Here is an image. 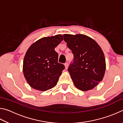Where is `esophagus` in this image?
Instances as JSON below:
<instances>
[{"mask_svg":"<svg viewBox=\"0 0 123 123\" xmlns=\"http://www.w3.org/2000/svg\"><path fill=\"white\" fill-rule=\"evenodd\" d=\"M64 66H65V69H67L68 68V63H66L64 64Z\"/></svg>","mask_w":123,"mask_h":123,"instance_id":"1","label":"esophagus"}]
</instances>
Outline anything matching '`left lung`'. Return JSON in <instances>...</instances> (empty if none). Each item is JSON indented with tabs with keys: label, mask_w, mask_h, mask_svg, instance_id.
I'll return each mask as SVG.
<instances>
[{
	"label": "left lung",
	"mask_w": 123,
	"mask_h": 123,
	"mask_svg": "<svg viewBox=\"0 0 123 123\" xmlns=\"http://www.w3.org/2000/svg\"><path fill=\"white\" fill-rule=\"evenodd\" d=\"M74 55L68 70L74 84L82 91L93 89L101 81L106 70L105 56L94 39L82 34L63 35Z\"/></svg>",
	"instance_id": "obj_1"
}]
</instances>
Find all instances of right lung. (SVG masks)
<instances>
[{"label": "right lung", "instance_id": "right-lung-1", "mask_svg": "<svg viewBox=\"0 0 123 123\" xmlns=\"http://www.w3.org/2000/svg\"><path fill=\"white\" fill-rule=\"evenodd\" d=\"M62 41L61 35L43 37L33 43L27 50L23 71L32 88L45 91L56 85L65 67L58 63V53L55 48Z\"/></svg>", "mask_w": 123, "mask_h": 123}]
</instances>
